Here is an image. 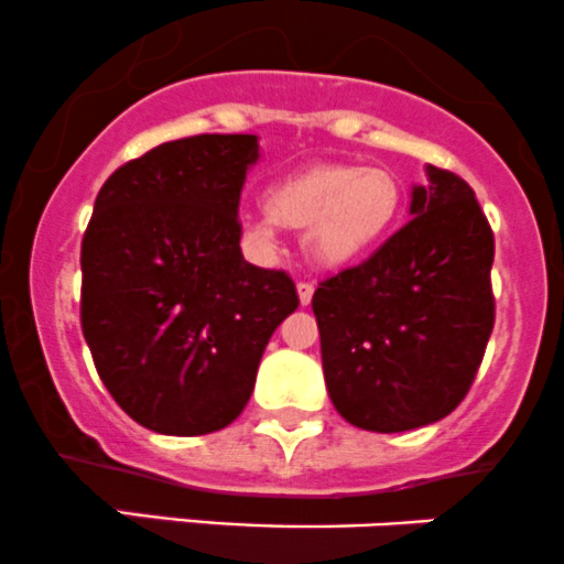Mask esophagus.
Segmentation results:
<instances>
[{
  "instance_id": "1",
  "label": "esophagus",
  "mask_w": 564,
  "mask_h": 564,
  "mask_svg": "<svg viewBox=\"0 0 564 564\" xmlns=\"http://www.w3.org/2000/svg\"><path fill=\"white\" fill-rule=\"evenodd\" d=\"M312 295H315V284H312V282H299V301H301V306L312 304Z\"/></svg>"
}]
</instances>
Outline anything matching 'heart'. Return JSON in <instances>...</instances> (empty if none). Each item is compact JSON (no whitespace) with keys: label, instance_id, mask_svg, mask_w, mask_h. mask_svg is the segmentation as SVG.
Instances as JSON below:
<instances>
[{"label":"heart","instance_id":"heart-1","mask_svg":"<svg viewBox=\"0 0 564 564\" xmlns=\"http://www.w3.org/2000/svg\"><path fill=\"white\" fill-rule=\"evenodd\" d=\"M404 187L388 167L315 162L265 189V212L243 236L271 249L274 228L304 230V252L321 269H347L369 258L397 230Z\"/></svg>","mask_w":564,"mask_h":564}]
</instances>
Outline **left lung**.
<instances>
[{"label": "left lung", "mask_w": 564, "mask_h": 564, "mask_svg": "<svg viewBox=\"0 0 564 564\" xmlns=\"http://www.w3.org/2000/svg\"><path fill=\"white\" fill-rule=\"evenodd\" d=\"M426 176L410 223L312 295L330 402L367 432L451 415L495 328L489 219L464 178L434 165Z\"/></svg>", "instance_id": "8db88e82"}]
</instances>
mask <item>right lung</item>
<instances>
[{"label":"right lung","instance_id":"right-lung-1","mask_svg":"<svg viewBox=\"0 0 564 564\" xmlns=\"http://www.w3.org/2000/svg\"><path fill=\"white\" fill-rule=\"evenodd\" d=\"M258 135L167 141L108 176L80 243V328L100 380L173 437L234 423L299 293L241 254L239 200Z\"/></svg>","mask_w":564,"mask_h":564}]
</instances>
